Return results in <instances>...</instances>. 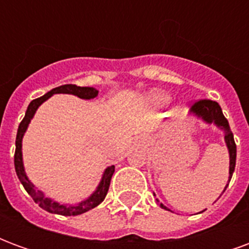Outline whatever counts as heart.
Here are the masks:
<instances>
[{
  "label": "heart",
  "mask_w": 249,
  "mask_h": 249,
  "mask_svg": "<svg viewBox=\"0 0 249 249\" xmlns=\"http://www.w3.org/2000/svg\"><path fill=\"white\" fill-rule=\"evenodd\" d=\"M149 98H151V101L155 104V105H162V104L167 103L169 97H168L165 93L160 92V90H155V92L151 93Z\"/></svg>",
  "instance_id": "1"
}]
</instances>
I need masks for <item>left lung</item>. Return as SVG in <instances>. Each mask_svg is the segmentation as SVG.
Segmentation results:
<instances>
[{"label": "left lung", "mask_w": 249, "mask_h": 249, "mask_svg": "<svg viewBox=\"0 0 249 249\" xmlns=\"http://www.w3.org/2000/svg\"><path fill=\"white\" fill-rule=\"evenodd\" d=\"M189 116L201 120L205 124L216 125L220 130H223V133H224L225 145H227V149H228V153H230V176H228V183H230L236 165V144L235 140H233V135H232V132H231L228 120L224 117V114H223V110L220 108V105L216 103V101H211V100H200V101H197L196 104H193V107L191 108V110H189ZM227 187H228V184L224 187V191L227 189ZM224 191H223V193H224ZM153 195H155V193H153ZM156 201L159 203L157 198ZM159 205H160L162 209H165V211H171V209H168L164 204L159 203ZM204 211H205V209H204ZM201 212H203V211H201ZM201 212H200V213H201Z\"/></svg>", "instance_id": "8db88e82"}]
</instances>
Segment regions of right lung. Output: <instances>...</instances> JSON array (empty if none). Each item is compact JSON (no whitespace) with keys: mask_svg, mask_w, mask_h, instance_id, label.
I'll return each instance as SVG.
<instances>
[{"mask_svg":"<svg viewBox=\"0 0 249 249\" xmlns=\"http://www.w3.org/2000/svg\"><path fill=\"white\" fill-rule=\"evenodd\" d=\"M58 93H64V94H73L77 97L84 98V100H92V98L97 97L98 90L94 88L90 87H77L73 84H66V85H61L57 87L54 89H52L51 92H48L44 96L36 98L33 101H30L29 107L26 109L24 120L21 121V124L17 130V137H16V153H14V168H16V173L18 176L19 181L24 185L25 191L29 193L32 198L35 200L36 204H38L41 208L45 209L51 213L62 214V216H77V214L85 213L88 211H90L94 207H97L98 204H101L104 201V198L107 196L109 189V184H110V178L112 175L114 173V165H109L105 168L101 180L98 183L96 191L85 200H82L77 204H60L56 200H53L51 197H46L45 193L40 191L38 188L36 187L35 184L32 183L28 178V175L25 172L24 167V159H22V139L28 126H29L30 121L35 117L37 109L40 108V105L42 103H45L48 98H51L53 94H58Z\"/></svg>","mask_w":249,"mask_h":249,"instance_id":"right-lung-1","label":"right lung"}]
</instances>
